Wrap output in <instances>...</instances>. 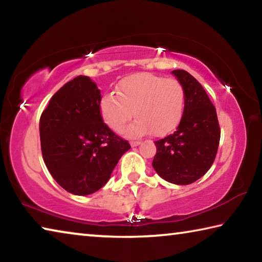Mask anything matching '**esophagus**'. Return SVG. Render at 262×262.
Here are the masks:
<instances>
[{"label":"esophagus","instance_id":"obj_1","mask_svg":"<svg viewBox=\"0 0 262 262\" xmlns=\"http://www.w3.org/2000/svg\"><path fill=\"white\" fill-rule=\"evenodd\" d=\"M139 144H141L140 141H132V142H130L132 147H137V145H139Z\"/></svg>","mask_w":262,"mask_h":262}]
</instances>
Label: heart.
Returning a JSON list of instances; mask_svg holds the SVG:
<instances>
[{
    "label": "heart",
    "instance_id": "obj_1",
    "mask_svg": "<svg viewBox=\"0 0 262 262\" xmlns=\"http://www.w3.org/2000/svg\"><path fill=\"white\" fill-rule=\"evenodd\" d=\"M115 94L100 100L103 120L114 132H120L134 115L136 120L126 129L128 136H141L148 129L154 136H162L173 130L183 118L186 92L177 79L149 73L128 75L118 83Z\"/></svg>",
    "mask_w": 262,
    "mask_h": 262
}]
</instances>
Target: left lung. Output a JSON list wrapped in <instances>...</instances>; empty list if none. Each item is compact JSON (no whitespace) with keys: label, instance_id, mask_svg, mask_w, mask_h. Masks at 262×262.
I'll return each mask as SVG.
<instances>
[{"label":"left lung","instance_id":"8db88e82","mask_svg":"<svg viewBox=\"0 0 262 262\" xmlns=\"http://www.w3.org/2000/svg\"><path fill=\"white\" fill-rule=\"evenodd\" d=\"M172 74L185 88L184 114L173 134L155 142L152 166L168 183L188 185L205 176L214 163L221 128L215 106L201 84L186 70Z\"/></svg>","mask_w":262,"mask_h":262}]
</instances>
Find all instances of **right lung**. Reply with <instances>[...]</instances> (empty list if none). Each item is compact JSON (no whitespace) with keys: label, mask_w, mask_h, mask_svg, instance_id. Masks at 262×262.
Segmentation results:
<instances>
[{"label":"right lung","mask_w":262,"mask_h":262,"mask_svg":"<svg viewBox=\"0 0 262 262\" xmlns=\"http://www.w3.org/2000/svg\"><path fill=\"white\" fill-rule=\"evenodd\" d=\"M100 100L96 83L81 75L52 97L39 122L43 162L56 183L75 195L103 187L130 149L103 121Z\"/></svg>","instance_id":"obj_1"}]
</instances>
